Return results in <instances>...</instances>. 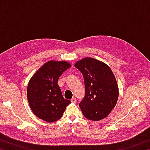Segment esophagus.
Masks as SVG:
<instances>
[{
    "instance_id": "1",
    "label": "esophagus",
    "mask_w": 150,
    "mask_h": 150,
    "mask_svg": "<svg viewBox=\"0 0 150 150\" xmlns=\"http://www.w3.org/2000/svg\"><path fill=\"white\" fill-rule=\"evenodd\" d=\"M71 103H75L76 102H77V99H76L75 98H72L71 100Z\"/></svg>"
}]
</instances>
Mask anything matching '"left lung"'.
Returning a JSON list of instances; mask_svg holds the SVG:
<instances>
[{"instance_id":"1","label":"left lung","mask_w":150,"mask_h":150,"mask_svg":"<svg viewBox=\"0 0 150 150\" xmlns=\"http://www.w3.org/2000/svg\"><path fill=\"white\" fill-rule=\"evenodd\" d=\"M82 73L85 95L79 103L83 115L88 120L106 118L117 103L119 91L116 79L109 66L92 57H85L75 64Z\"/></svg>"}]
</instances>
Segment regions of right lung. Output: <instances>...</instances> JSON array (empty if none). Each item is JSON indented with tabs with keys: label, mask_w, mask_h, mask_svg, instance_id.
I'll use <instances>...</instances> for the list:
<instances>
[{
	"label": "right lung",
	"mask_w": 150,
	"mask_h": 150,
	"mask_svg": "<svg viewBox=\"0 0 150 150\" xmlns=\"http://www.w3.org/2000/svg\"><path fill=\"white\" fill-rule=\"evenodd\" d=\"M71 66L65 61H49L30 79L27 88L28 101L39 118L48 122L59 120L71 103L63 98L57 85L60 76Z\"/></svg>",
	"instance_id": "add662e5"
}]
</instances>
